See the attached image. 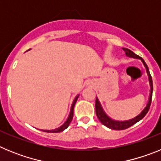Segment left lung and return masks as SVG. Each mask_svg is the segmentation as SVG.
<instances>
[{"instance_id": "1", "label": "left lung", "mask_w": 161, "mask_h": 161, "mask_svg": "<svg viewBox=\"0 0 161 161\" xmlns=\"http://www.w3.org/2000/svg\"><path fill=\"white\" fill-rule=\"evenodd\" d=\"M123 50L126 53V56H129V57L135 58V59H141L142 62L144 64L145 68L147 69V75H148L149 77V82H150V86H151V93H150V97H149V100L147 102L146 107L143 109V111L139 114V115H137L136 117H135L134 119H130V120L123 121V122H119V121L116 120H112L110 118H109L107 115L105 114V112L103 111L102 106L100 105V102H98V99L97 98L96 102H95V109H96V114L97 116V119H99L101 123L104 125V126H107L109 128L112 129V130H125V129L128 128L130 126H133L134 124H136V123H138L139 120H141L143 118H144V116L147 114V113L148 112L149 108H150L151 103H152V97H153V79H152V76H151L150 72H149L148 67L146 64V63L144 62L143 59H142L140 56H139L138 55L134 53L133 52H131L130 50L127 49V48H123Z\"/></svg>"}]
</instances>
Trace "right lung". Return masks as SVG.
<instances>
[{
	"mask_svg": "<svg viewBox=\"0 0 161 161\" xmlns=\"http://www.w3.org/2000/svg\"><path fill=\"white\" fill-rule=\"evenodd\" d=\"M79 96H76V98L74 99L73 102H72V107H71V111H70V114H69V116H68V119L66 120V122H65L64 123L62 126H60L59 127H58V128L56 129H54V130H42V131H45V132H48V133H58V132H61L63 131V130H64L65 129L68 127V126H69V124H70L71 121H72V118H73V109H74V106H75V104H76V101H77V98Z\"/></svg>",
	"mask_w": 161,
	"mask_h": 161,
	"instance_id": "1",
	"label": "right lung"
}]
</instances>
